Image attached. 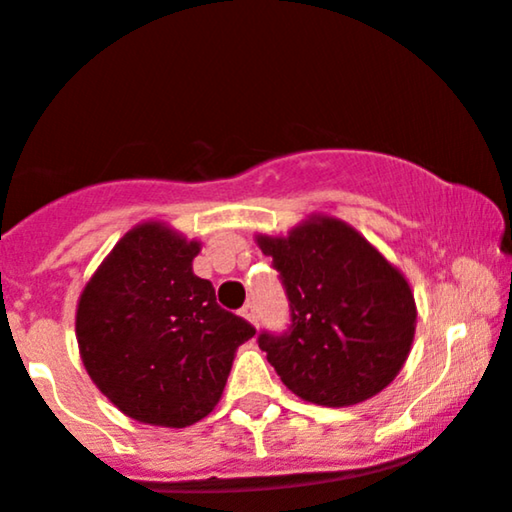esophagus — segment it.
I'll use <instances>...</instances> for the list:
<instances>
[{"instance_id":"1","label":"esophagus","mask_w":512,"mask_h":512,"mask_svg":"<svg viewBox=\"0 0 512 512\" xmlns=\"http://www.w3.org/2000/svg\"><path fill=\"white\" fill-rule=\"evenodd\" d=\"M239 314H241V317H244L246 321H251V324H258V309H256L254 302L244 304V307L239 309Z\"/></svg>"}]
</instances>
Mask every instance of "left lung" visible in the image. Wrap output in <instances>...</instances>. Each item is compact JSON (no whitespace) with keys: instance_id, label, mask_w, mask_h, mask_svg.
<instances>
[{"instance_id":"1","label":"left lung","mask_w":512,"mask_h":512,"mask_svg":"<svg viewBox=\"0 0 512 512\" xmlns=\"http://www.w3.org/2000/svg\"><path fill=\"white\" fill-rule=\"evenodd\" d=\"M290 302L285 333L258 348L292 394L319 406H353L380 394L404 367L416 331L406 278L363 234L314 215L287 237H258Z\"/></svg>"}]
</instances>
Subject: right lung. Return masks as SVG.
Here are the masks:
<instances>
[{
    "mask_svg": "<svg viewBox=\"0 0 512 512\" xmlns=\"http://www.w3.org/2000/svg\"><path fill=\"white\" fill-rule=\"evenodd\" d=\"M198 241L162 222L130 229L77 304L82 363L125 416L186 428L215 409L234 353L256 329L193 273Z\"/></svg>",
    "mask_w": 512,
    "mask_h": 512,
    "instance_id": "right-lung-1",
    "label": "right lung"
}]
</instances>
